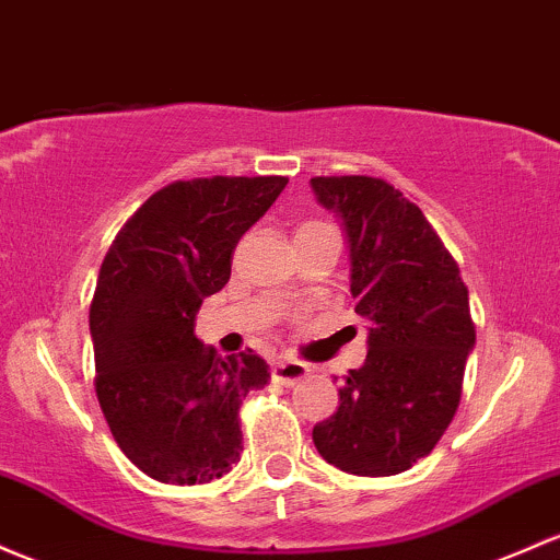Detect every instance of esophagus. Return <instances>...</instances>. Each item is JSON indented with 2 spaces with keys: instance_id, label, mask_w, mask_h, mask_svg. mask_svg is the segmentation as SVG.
Segmentation results:
<instances>
[{
  "instance_id": "34e87169",
  "label": "esophagus",
  "mask_w": 560,
  "mask_h": 560,
  "mask_svg": "<svg viewBox=\"0 0 560 560\" xmlns=\"http://www.w3.org/2000/svg\"><path fill=\"white\" fill-rule=\"evenodd\" d=\"M308 377V366L300 364V361H292V359H281L273 364V380L281 385H294L300 383V380Z\"/></svg>"
}]
</instances>
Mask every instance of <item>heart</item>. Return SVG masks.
<instances>
[{
	"label": "heart",
	"instance_id": "1",
	"mask_svg": "<svg viewBox=\"0 0 560 560\" xmlns=\"http://www.w3.org/2000/svg\"><path fill=\"white\" fill-rule=\"evenodd\" d=\"M305 229H324V225H318V223H308V225H303V229H300V231H305Z\"/></svg>",
	"mask_w": 560,
	"mask_h": 560
}]
</instances>
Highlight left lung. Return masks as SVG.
Here are the masks:
<instances>
[{
	"label": "left lung",
	"instance_id": "obj_1",
	"mask_svg": "<svg viewBox=\"0 0 560 560\" xmlns=\"http://www.w3.org/2000/svg\"><path fill=\"white\" fill-rule=\"evenodd\" d=\"M313 196L346 231L350 294L370 318L366 359L313 444L353 476H396L450 428L476 346L468 287L415 201L377 177H313Z\"/></svg>",
	"mask_w": 560,
	"mask_h": 560
}]
</instances>
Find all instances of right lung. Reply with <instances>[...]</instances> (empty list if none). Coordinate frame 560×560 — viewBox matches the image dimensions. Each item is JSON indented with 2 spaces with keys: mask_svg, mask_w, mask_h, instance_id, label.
<instances>
[{
  "mask_svg": "<svg viewBox=\"0 0 560 560\" xmlns=\"http://www.w3.org/2000/svg\"><path fill=\"white\" fill-rule=\"evenodd\" d=\"M287 177L180 180L114 238L90 305L95 393L119 450L145 476L194 487L242 459L238 407L268 385L252 350L220 359L194 335L201 303L231 279L238 238Z\"/></svg>",
  "mask_w": 560,
  "mask_h": 560,
  "instance_id": "right-lung-1",
  "label": "right lung"
}]
</instances>
